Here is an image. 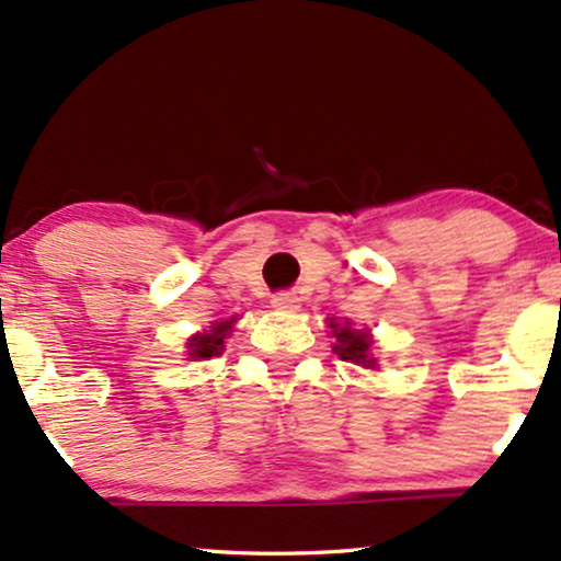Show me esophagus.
Returning a JSON list of instances; mask_svg holds the SVG:
<instances>
[{
  "instance_id": "obj_1",
  "label": "esophagus",
  "mask_w": 561,
  "mask_h": 561,
  "mask_svg": "<svg viewBox=\"0 0 561 561\" xmlns=\"http://www.w3.org/2000/svg\"><path fill=\"white\" fill-rule=\"evenodd\" d=\"M298 295L295 293H276L272 298V308L276 311H298Z\"/></svg>"
}]
</instances>
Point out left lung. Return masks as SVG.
I'll return each mask as SVG.
<instances>
[{
  "label": "left lung",
  "instance_id": "1",
  "mask_svg": "<svg viewBox=\"0 0 561 561\" xmlns=\"http://www.w3.org/2000/svg\"><path fill=\"white\" fill-rule=\"evenodd\" d=\"M332 327V334L337 337V343H334V353H340V358L343 362H353V364H362V366H375V358L369 356V334L366 332H358V330H351V327H340L330 321Z\"/></svg>",
  "mask_w": 561,
  "mask_h": 561
}]
</instances>
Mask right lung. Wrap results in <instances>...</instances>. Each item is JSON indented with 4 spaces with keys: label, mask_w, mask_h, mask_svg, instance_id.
<instances>
[{
    "label": "right lung",
    "mask_w": 561,
    "mask_h": 561,
    "mask_svg": "<svg viewBox=\"0 0 561 561\" xmlns=\"http://www.w3.org/2000/svg\"><path fill=\"white\" fill-rule=\"evenodd\" d=\"M231 324H234V319L216 321V324L210 327L208 332L195 334V337H192L190 343H186V347H190V358L218 356V353L224 351V340H227V334L231 332Z\"/></svg>",
    "instance_id": "obj_1"
}]
</instances>
